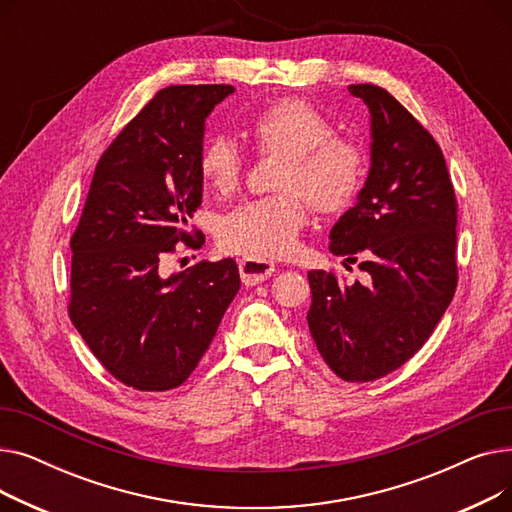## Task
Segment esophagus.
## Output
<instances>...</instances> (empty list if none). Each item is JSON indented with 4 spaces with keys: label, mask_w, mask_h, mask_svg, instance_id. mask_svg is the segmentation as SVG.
Masks as SVG:
<instances>
[{
    "label": "esophagus",
    "mask_w": 512,
    "mask_h": 512,
    "mask_svg": "<svg viewBox=\"0 0 512 512\" xmlns=\"http://www.w3.org/2000/svg\"><path fill=\"white\" fill-rule=\"evenodd\" d=\"M238 270H240V280L245 286H255L261 284L263 280L270 278L276 272V265L272 261H263V259H240L238 261Z\"/></svg>",
    "instance_id": "1"
}]
</instances>
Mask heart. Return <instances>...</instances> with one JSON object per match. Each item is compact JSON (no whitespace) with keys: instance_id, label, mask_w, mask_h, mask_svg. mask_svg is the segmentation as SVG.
Returning a JSON list of instances; mask_svg holds the SVG:
<instances>
[{"instance_id":"b5f03b06","label":"heart","mask_w":512,"mask_h":512,"mask_svg":"<svg viewBox=\"0 0 512 512\" xmlns=\"http://www.w3.org/2000/svg\"><path fill=\"white\" fill-rule=\"evenodd\" d=\"M263 153L284 157L278 188L284 193L247 201L232 209L220 224L226 251L249 259H274L290 253L307 222V203L317 213H338L357 197L363 172V149L336 137L326 114L305 99H280L261 110L247 128ZM199 172L218 195L234 193L242 178L238 145L218 134L199 153Z\"/></svg>"}]
</instances>
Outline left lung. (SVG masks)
Returning <instances> with one entry per match:
<instances>
[{"label": "left lung", "mask_w": 512, "mask_h": 512, "mask_svg": "<svg viewBox=\"0 0 512 512\" xmlns=\"http://www.w3.org/2000/svg\"><path fill=\"white\" fill-rule=\"evenodd\" d=\"M371 116V166L330 230V251L365 280L311 270L307 324L319 355L346 382L405 365L432 336L456 290V199L442 149L386 89L351 85Z\"/></svg>", "instance_id": "1"}]
</instances>
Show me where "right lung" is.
I'll return each instance as SVG.
<instances>
[{
    "mask_svg": "<svg viewBox=\"0 0 512 512\" xmlns=\"http://www.w3.org/2000/svg\"><path fill=\"white\" fill-rule=\"evenodd\" d=\"M232 93L230 85L161 89L101 155L70 238L72 324L134 390L186 382L240 288L234 259L161 274L176 242H193L184 226L203 197L205 120Z\"/></svg>",
    "mask_w": 512,
    "mask_h": 512,
    "instance_id": "1",
    "label": "right lung"
}]
</instances>
